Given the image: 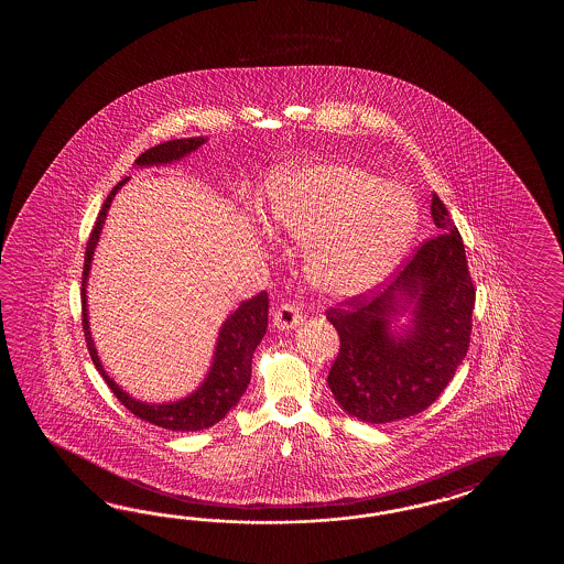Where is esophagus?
<instances>
[{
	"label": "esophagus",
	"instance_id": "1",
	"mask_svg": "<svg viewBox=\"0 0 564 564\" xmlns=\"http://www.w3.org/2000/svg\"><path fill=\"white\" fill-rule=\"evenodd\" d=\"M272 316H274L272 323L278 330H290V328H296L302 324V312L299 311V306H294L290 302L280 304Z\"/></svg>",
	"mask_w": 564,
	"mask_h": 564
}]
</instances>
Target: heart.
Here are the masks:
<instances>
[{
  "mask_svg": "<svg viewBox=\"0 0 564 564\" xmlns=\"http://www.w3.org/2000/svg\"><path fill=\"white\" fill-rule=\"evenodd\" d=\"M268 229L306 252V278L335 299L381 286L417 226L413 195L369 169L318 163L272 175L265 193Z\"/></svg>",
  "mask_w": 564,
  "mask_h": 564,
  "instance_id": "heart-1",
  "label": "heart"
}]
</instances>
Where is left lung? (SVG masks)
<instances>
[{
    "instance_id": "8db88e82",
    "label": "left lung",
    "mask_w": 564,
    "mask_h": 564,
    "mask_svg": "<svg viewBox=\"0 0 564 564\" xmlns=\"http://www.w3.org/2000/svg\"><path fill=\"white\" fill-rule=\"evenodd\" d=\"M437 236L379 294H362L326 312L340 336L328 387L350 417L391 423L430 408L466 357L476 290L464 241L433 193ZM408 315L397 332L393 323Z\"/></svg>"
}]
</instances>
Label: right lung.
<instances>
[{
  "mask_svg": "<svg viewBox=\"0 0 564 564\" xmlns=\"http://www.w3.org/2000/svg\"><path fill=\"white\" fill-rule=\"evenodd\" d=\"M205 141H207V137H192V139H175V141L156 144L153 149L144 151L143 155L134 161V165L137 167L167 165L173 161H180L183 156L192 155L193 151H197ZM127 181L129 177L117 183V187L108 195L100 214L96 217L95 229L86 243L85 272H83V290H80L86 347H88L96 369L110 387V391L117 395L124 408L131 411L132 415L149 421L156 427L171 430V432L207 430V427L216 425L217 421L224 420L229 411L238 405V401L250 384L253 350L264 338L265 328H268V294L260 292L250 300H243L240 306L224 321L219 328V335H217L212 367L205 375L202 384L193 393L177 399V401H169V403H147V401L132 399L127 391H122L119 384L108 377L102 362L98 359L95 340L90 335V323H88L86 286H88V274H90L96 243L100 240V231L105 226L108 209H110L115 195Z\"/></svg>",
  "mask_w": 564,
  "mask_h": 564,
  "instance_id": "obj_1",
  "label": "right lung"
}]
</instances>
